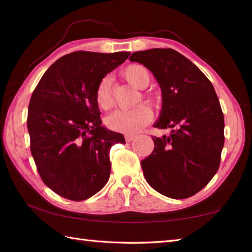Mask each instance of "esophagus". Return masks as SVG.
<instances>
[{"label": "esophagus", "mask_w": 252, "mask_h": 252, "mask_svg": "<svg viewBox=\"0 0 252 252\" xmlns=\"http://www.w3.org/2000/svg\"><path fill=\"white\" fill-rule=\"evenodd\" d=\"M136 138V135L134 134H126V142H131Z\"/></svg>", "instance_id": "1"}]
</instances>
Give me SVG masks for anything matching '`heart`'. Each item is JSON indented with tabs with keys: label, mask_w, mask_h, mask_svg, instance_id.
I'll return each instance as SVG.
<instances>
[{
	"label": "heart",
	"mask_w": 252,
	"mask_h": 252,
	"mask_svg": "<svg viewBox=\"0 0 252 252\" xmlns=\"http://www.w3.org/2000/svg\"><path fill=\"white\" fill-rule=\"evenodd\" d=\"M122 75L131 85L144 89L150 82V73L146 66L141 64H129L122 71ZM95 103L101 110H110L113 105L112 93H111V80L109 76L102 78L97 83L94 93ZM142 99L149 104L156 105L157 99L151 94L143 93ZM153 113L146 104H139L130 110H119L106 118V126L111 130L136 133L152 121Z\"/></svg>",
	"instance_id": "heart-1"
}]
</instances>
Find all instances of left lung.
I'll return each instance as SVG.
<instances>
[{
    "label": "left lung",
    "instance_id": "left-lung-1",
    "mask_svg": "<svg viewBox=\"0 0 252 252\" xmlns=\"http://www.w3.org/2000/svg\"><path fill=\"white\" fill-rule=\"evenodd\" d=\"M130 61L150 70L160 84L162 110L152 136L155 149L141 161L153 189L165 197L185 199L203 189L218 171L224 143V119L215 88L198 66L172 49L131 54Z\"/></svg>",
    "mask_w": 252,
    "mask_h": 252
}]
</instances>
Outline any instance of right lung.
Returning <instances> with one entry per match:
<instances>
[{
  "mask_svg": "<svg viewBox=\"0 0 252 252\" xmlns=\"http://www.w3.org/2000/svg\"><path fill=\"white\" fill-rule=\"evenodd\" d=\"M129 55L72 52L57 60L34 89L28 112L30 148L42 181L63 198L83 201L109 180L110 148L126 141L101 126L94 93L99 81Z\"/></svg>",
  "mask_w": 252,
  "mask_h": 252,
  "instance_id": "obj_1",
  "label": "right lung"
}]
</instances>
